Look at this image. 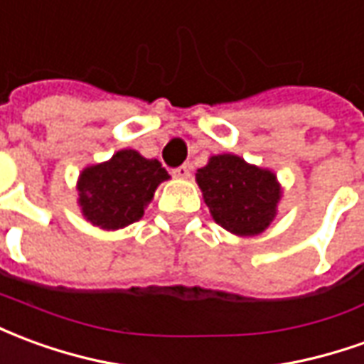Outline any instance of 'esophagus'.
Wrapping results in <instances>:
<instances>
[{
    "instance_id": "1",
    "label": "esophagus",
    "mask_w": 364,
    "mask_h": 364,
    "mask_svg": "<svg viewBox=\"0 0 364 364\" xmlns=\"http://www.w3.org/2000/svg\"><path fill=\"white\" fill-rule=\"evenodd\" d=\"M172 174L176 178H190V164H180L172 170Z\"/></svg>"
}]
</instances>
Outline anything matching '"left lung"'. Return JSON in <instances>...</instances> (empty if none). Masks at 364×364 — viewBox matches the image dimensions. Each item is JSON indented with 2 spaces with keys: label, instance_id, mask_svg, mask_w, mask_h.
Here are the masks:
<instances>
[{
  "label": "left lung",
  "instance_id": "left-lung-1",
  "mask_svg": "<svg viewBox=\"0 0 364 364\" xmlns=\"http://www.w3.org/2000/svg\"><path fill=\"white\" fill-rule=\"evenodd\" d=\"M196 180L213 219L235 235H257L277 215L280 200L277 176L235 154L211 156L196 172Z\"/></svg>",
  "mask_w": 364,
  "mask_h": 364
}]
</instances>
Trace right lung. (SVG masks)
Returning a JSON list of instances; mask_svg holds the SVG:
<instances>
[{"label": "right lung", "mask_w": 364, "mask_h": 364, "mask_svg": "<svg viewBox=\"0 0 364 364\" xmlns=\"http://www.w3.org/2000/svg\"><path fill=\"white\" fill-rule=\"evenodd\" d=\"M162 180H168V172L156 159L149 161L129 149L119 151L112 161L80 174V205L87 221L97 228H125L143 218Z\"/></svg>", "instance_id": "1"}]
</instances>
